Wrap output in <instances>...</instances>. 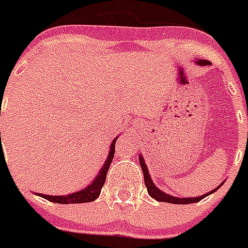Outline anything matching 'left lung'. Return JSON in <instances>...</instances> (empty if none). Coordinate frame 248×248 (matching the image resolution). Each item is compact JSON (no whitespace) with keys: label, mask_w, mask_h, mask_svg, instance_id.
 I'll return each mask as SVG.
<instances>
[{"label":"left lung","mask_w":248,"mask_h":248,"mask_svg":"<svg viewBox=\"0 0 248 248\" xmlns=\"http://www.w3.org/2000/svg\"><path fill=\"white\" fill-rule=\"evenodd\" d=\"M197 63H199L200 65H207V64H211V63L208 62V61L206 60H201V61H197ZM140 166L141 168H142V171H143V178H145V185L146 187H147V191H148V195H150L151 197H153L155 200H157V201L159 202H168V203H173V204H188V203H195V202H200L202 199H204L206 196H208V195H211V193H213L214 191L217 190H213L211 191V192L206 193V195H203V196H200V197H190V199H179V197H174V196H170V195H167V193H164L163 191H161L159 188L157 187V186H155V184H153V181L151 180V176H150V173H148L147 170V167H146V163L145 161H143V158L140 157Z\"/></svg>","instance_id":"8db88e82"}]
</instances>
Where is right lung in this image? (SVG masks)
I'll list each match as a JSON object with an SVG mask.
<instances>
[{"instance_id": "add662e5", "label": "right lung", "mask_w": 248, "mask_h": 248, "mask_svg": "<svg viewBox=\"0 0 248 248\" xmlns=\"http://www.w3.org/2000/svg\"><path fill=\"white\" fill-rule=\"evenodd\" d=\"M1 136V133H0ZM117 139L115 138L113 140L112 145H110V151L109 155H108L107 159H106L105 164H103V168L101 169L98 175L96 176L95 180L93 181L91 185H89L87 187L82 188L81 191H78V192L72 193V195H68V196H49V195H41V193H37L39 196L44 197V199L48 200L51 202H55V203H62V204H68V203H85V202H93L100 196L101 188L105 185L106 176H107L108 168H109L110 163H112V159L114 157V151H115V142H117Z\"/></svg>"}]
</instances>
